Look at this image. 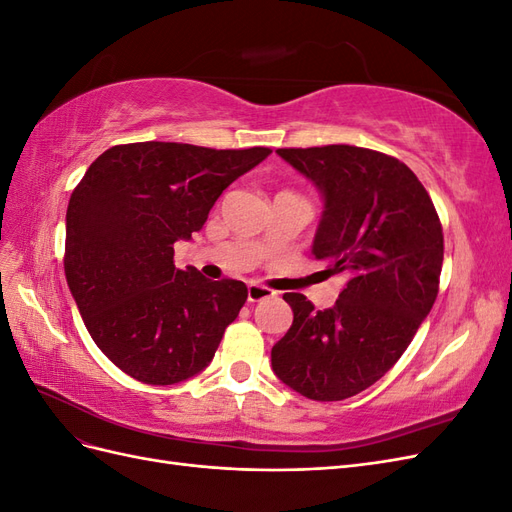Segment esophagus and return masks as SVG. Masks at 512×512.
<instances>
[{
  "mask_svg": "<svg viewBox=\"0 0 512 512\" xmlns=\"http://www.w3.org/2000/svg\"><path fill=\"white\" fill-rule=\"evenodd\" d=\"M275 297V292L271 288H265L260 284H247V301H265V299H271Z\"/></svg>",
  "mask_w": 512,
  "mask_h": 512,
  "instance_id": "1",
  "label": "esophagus"
}]
</instances>
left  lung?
I'll list each match as a JSON object with an SVG mask.
<instances>
[{"label": "left lung", "mask_w": 512, "mask_h": 512, "mask_svg": "<svg viewBox=\"0 0 512 512\" xmlns=\"http://www.w3.org/2000/svg\"><path fill=\"white\" fill-rule=\"evenodd\" d=\"M314 183L322 218L312 254L346 288L329 309L286 292L292 327L271 350L275 376L316 401L365 391L406 352L438 297L444 237L423 183L397 158L352 145L277 149Z\"/></svg>", "instance_id": "1"}]
</instances>
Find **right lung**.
Here are the masks:
<instances>
[{
  "instance_id": "add662e5",
  "label": "right lung",
  "mask_w": 512,
  "mask_h": 512,
  "mask_svg": "<svg viewBox=\"0 0 512 512\" xmlns=\"http://www.w3.org/2000/svg\"><path fill=\"white\" fill-rule=\"evenodd\" d=\"M271 153L130 143L106 149L66 213V280L96 346L145 384L203 371L247 288L175 267V243L205 226L228 185Z\"/></svg>"
}]
</instances>
